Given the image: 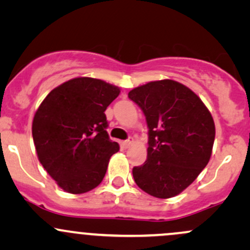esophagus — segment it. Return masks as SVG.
I'll use <instances>...</instances> for the list:
<instances>
[{"label": "esophagus", "instance_id": "obj_1", "mask_svg": "<svg viewBox=\"0 0 250 250\" xmlns=\"http://www.w3.org/2000/svg\"><path fill=\"white\" fill-rule=\"evenodd\" d=\"M133 143H134L133 139H128V140H125V141L122 142V147L123 148H129L131 145H133Z\"/></svg>", "mask_w": 250, "mask_h": 250}]
</instances>
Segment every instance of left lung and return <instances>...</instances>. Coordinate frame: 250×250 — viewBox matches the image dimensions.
I'll return each instance as SVG.
<instances>
[{
	"label": "left lung",
	"instance_id": "obj_1",
	"mask_svg": "<svg viewBox=\"0 0 250 250\" xmlns=\"http://www.w3.org/2000/svg\"><path fill=\"white\" fill-rule=\"evenodd\" d=\"M149 128L147 161L133 168L136 185L159 199L182 193L208 165L215 140L210 111L174 80L148 82L128 93Z\"/></svg>",
	"mask_w": 250,
	"mask_h": 250
}]
</instances>
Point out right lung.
<instances>
[{"mask_svg":"<svg viewBox=\"0 0 250 250\" xmlns=\"http://www.w3.org/2000/svg\"><path fill=\"white\" fill-rule=\"evenodd\" d=\"M120 88L93 77H75L45 96L33 120L37 157L57 186L70 194L96 188L117 142L109 140L105 109Z\"/></svg>","mask_w":250,"mask_h":250,"instance_id":"obj_1","label":"right lung"}]
</instances>
